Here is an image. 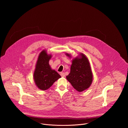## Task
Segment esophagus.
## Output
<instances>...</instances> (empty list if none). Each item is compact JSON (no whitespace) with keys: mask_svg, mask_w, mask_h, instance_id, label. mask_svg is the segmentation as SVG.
Returning a JSON list of instances; mask_svg holds the SVG:
<instances>
[{"mask_svg":"<svg viewBox=\"0 0 128 128\" xmlns=\"http://www.w3.org/2000/svg\"><path fill=\"white\" fill-rule=\"evenodd\" d=\"M60 75L62 77H64L65 76V74L64 72H61L60 73Z\"/></svg>","mask_w":128,"mask_h":128,"instance_id":"obj_1","label":"esophagus"}]
</instances>
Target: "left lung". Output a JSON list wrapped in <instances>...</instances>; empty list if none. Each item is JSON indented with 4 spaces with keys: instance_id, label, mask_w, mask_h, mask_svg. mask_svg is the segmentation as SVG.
Listing matches in <instances>:
<instances>
[{
    "instance_id": "obj_1",
    "label": "left lung",
    "mask_w": 128,
    "mask_h": 128,
    "mask_svg": "<svg viewBox=\"0 0 128 128\" xmlns=\"http://www.w3.org/2000/svg\"><path fill=\"white\" fill-rule=\"evenodd\" d=\"M70 58V54L66 53ZM66 78L72 86L79 92L88 89L93 82V74L89 61L84 54L80 53L79 56L73 58L70 74Z\"/></svg>"
}]
</instances>
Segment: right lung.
<instances>
[{"mask_svg":"<svg viewBox=\"0 0 128 128\" xmlns=\"http://www.w3.org/2000/svg\"><path fill=\"white\" fill-rule=\"evenodd\" d=\"M52 58L44 50L40 54L36 62L33 74V78L36 86L40 90H44L49 88L52 84L61 76L58 73L51 68L49 61Z\"/></svg>","mask_w":128,"mask_h":128,"instance_id":"right-lung-1","label":"right lung"}]
</instances>
